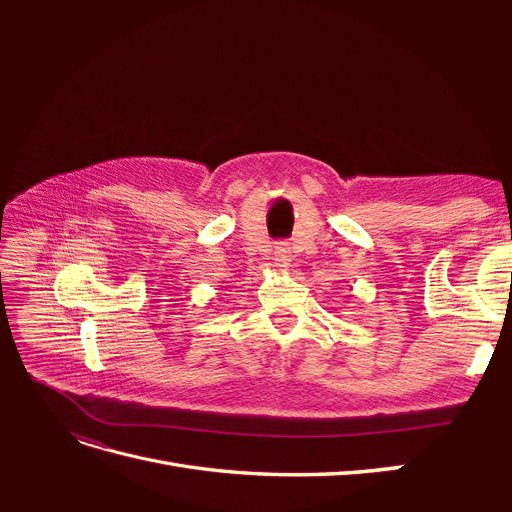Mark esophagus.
I'll return each instance as SVG.
<instances>
[{
	"label": "esophagus",
	"mask_w": 512,
	"mask_h": 512,
	"mask_svg": "<svg viewBox=\"0 0 512 512\" xmlns=\"http://www.w3.org/2000/svg\"><path fill=\"white\" fill-rule=\"evenodd\" d=\"M273 260H275V265H277V267H288L290 250H288V247H286L284 243L275 245V250H273Z\"/></svg>",
	"instance_id": "obj_1"
}]
</instances>
